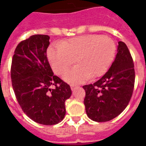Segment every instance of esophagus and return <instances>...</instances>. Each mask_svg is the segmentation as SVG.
I'll use <instances>...</instances> for the list:
<instances>
[{
    "label": "esophagus",
    "instance_id": "obj_1",
    "mask_svg": "<svg viewBox=\"0 0 146 146\" xmlns=\"http://www.w3.org/2000/svg\"><path fill=\"white\" fill-rule=\"evenodd\" d=\"M71 89H72V91H74V89L76 88H77V86H74V85H71Z\"/></svg>",
    "mask_w": 146,
    "mask_h": 146
}]
</instances>
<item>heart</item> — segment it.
Instances as JSON below:
<instances>
[{"label": "heart", "mask_w": 146, "mask_h": 146, "mask_svg": "<svg viewBox=\"0 0 146 146\" xmlns=\"http://www.w3.org/2000/svg\"><path fill=\"white\" fill-rule=\"evenodd\" d=\"M115 52L116 46L112 38L88 34L51 46L47 50V57L57 74H63L75 62V66L67 71L63 79L70 84L77 85L89 78L103 75L111 65Z\"/></svg>", "instance_id": "1"}]
</instances>
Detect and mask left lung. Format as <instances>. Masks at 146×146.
I'll use <instances>...</instances> for the list:
<instances>
[{
	"instance_id": "8db88e82",
	"label": "left lung",
	"mask_w": 146,
	"mask_h": 146,
	"mask_svg": "<svg viewBox=\"0 0 146 146\" xmlns=\"http://www.w3.org/2000/svg\"><path fill=\"white\" fill-rule=\"evenodd\" d=\"M135 68L126 44L118 42L117 54L109 70L94 84L83 86L86 114L96 122L110 121L121 114L131 99Z\"/></svg>"
}]
</instances>
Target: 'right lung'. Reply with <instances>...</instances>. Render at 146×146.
Instances as JSON below:
<instances>
[{
	"mask_svg": "<svg viewBox=\"0 0 146 146\" xmlns=\"http://www.w3.org/2000/svg\"><path fill=\"white\" fill-rule=\"evenodd\" d=\"M47 35H33L15 49L11 68L12 87L23 112L43 125L57 124L66 115L70 86L54 75L47 58ZM55 86V89H51Z\"/></svg>",
	"mask_w": 146,
	"mask_h": 146,
	"instance_id": "1",
	"label": "right lung"
}]
</instances>
